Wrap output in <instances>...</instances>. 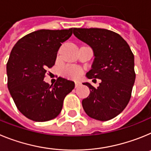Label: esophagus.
Returning <instances> with one entry per match:
<instances>
[{
	"label": "esophagus",
	"instance_id": "obj_1",
	"mask_svg": "<svg viewBox=\"0 0 151 151\" xmlns=\"http://www.w3.org/2000/svg\"><path fill=\"white\" fill-rule=\"evenodd\" d=\"M75 85H76V88H78L81 85V82H78V81H76V82H75Z\"/></svg>",
	"mask_w": 151,
	"mask_h": 151
}]
</instances>
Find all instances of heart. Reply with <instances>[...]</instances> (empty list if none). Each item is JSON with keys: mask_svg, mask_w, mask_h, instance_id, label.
Returning <instances> with one entry per match:
<instances>
[{"mask_svg": "<svg viewBox=\"0 0 151 151\" xmlns=\"http://www.w3.org/2000/svg\"><path fill=\"white\" fill-rule=\"evenodd\" d=\"M63 74L66 77L69 78H78L81 76L82 74V70L79 68H76V67H65L63 69Z\"/></svg>", "mask_w": 151, "mask_h": 151, "instance_id": "heart-1", "label": "heart"}]
</instances>
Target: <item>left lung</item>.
Returning <instances> with one entry per match:
<instances>
[{"label":"left lung","mask_w":151,"mask_h":151,"mask_svg":"<svg viewBox=\"0 0 151 151\" xmlns=\"http://www.w3.org/2000/svg\"><path fill=\"white\" fill-rule=\"evenodd\" d=\"M73 34L93 50L94 59L86 77L101 79L97 88L82 83L90 89L88 97L82 100L84 110L97 120L112 119L130 101L135 80L134 54L127 42L110 30L73 28Z\"/></svg>","instance_id":"8db88e82"}]
</instances>
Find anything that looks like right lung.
Wrapping results in <instances>:
<instances>
[{
	"label": "right lung",
	"instance_id": "1",
	"mask_svg": "<svg viewBox=\"0 0 151 151\" xmlns=\"http://www.w3.org/2000/svg\"><path fill=\"white\" fill-rule=\"evenodd\" d=\"M73 28L41 29L19 40L6 63L7 87L18 110L35 122L51 120L62 110L63 100L75 88L73 81L59 77L54 85L44 81L47 69L55 64L62 43Z\"/></svg>",
	"mask_w": 151,
	"mask_h": 151
}]
</instances>
